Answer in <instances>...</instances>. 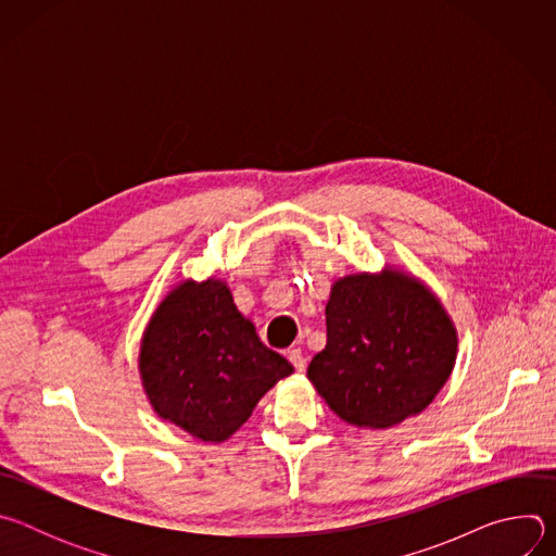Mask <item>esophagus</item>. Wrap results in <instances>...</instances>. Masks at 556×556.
<instances>
[{"label":"esophagus","instance_id":"34e87169","mask_svg":"<svg viewBox=\"0 0 556 556\" xmlns=\"http://www.w3.org/2000/svg\"><path fill=\"white\" fill-rule=\"evenodd\" d=\"M288 361L294 365L296 371H303V369H305V356H303V352H301L299 348H294V350L288 352Z\"/></svg>","mask_w":556,"mask_h":556}]
</instances>
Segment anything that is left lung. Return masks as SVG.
Here are the masks:
<instances>
[{
  "label": "left lung",
  "mask_w": 556,
  "mask_h": 556,
  "mask_svg": "<svg viewBox=\"0 0 556 556\" xmlns=\"http://www.w3.org/2000/svg\"><path fill=\"white\" fill-rule=\"evenodd\" d=\"M328 343L307 378L350 425L387 429L420 414L448 380L457 334L414 277L350 275L326 305Z\"/></svg>",
  "instance_id": "left-lung-1"
}]
</instances>
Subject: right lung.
Here are the masks:
<instances>
[{
    "mask_svg": "<svg viewBox=\"0 0 556 556\" xmlns=\"http://www.w3.org/2000/svg\"><path fill=\"white\" fill-rule=\"evenodd\" d=\"M292 365L266 348L222 281L180 283L142 339L140 376L155 414L193 438L222 442Z\"/></svg>",
    "mask_w": 556,
    "mask_h": 556,
    "instance_id": "1",
    "label": "right lung"
}]
</instances>
